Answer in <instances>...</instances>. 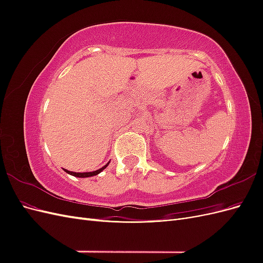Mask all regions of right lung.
Masks as SVG:
<instances>
[{"instance_id":"add662e5","label":"right lung","mask_w":263,"mask_h":263,"mask_svg":"<svg viewBox=\"0 0 263 263\" xmlns=\"http://www.w3.org/2000/svg\"><path fill=\"white\" fill-rule=\"evenodd\" d=\"M109 163V162H108ZM108 163H106L104 166H102V168H100L99 170H95V171H92V172H72V171H68L65 169V171L69 174H71V176H74V177H78V178H89V177H93V176H97V174L101 173L103 170H104L106 166L108 165Z\"/></svg>"}]
</instances>
